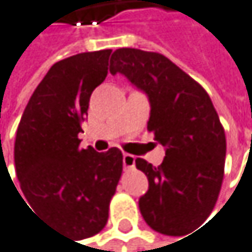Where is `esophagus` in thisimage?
<instances>
[{
	"label": "esophagus",
	"mask_w": 252,
	"mask_h": 252,
	"mask_svg": "<svg viewBox=\"0 0 252 252\" xmlns=\"http://www.w3.org/2000/svg\"><path fill=\"white\" fill-rule=\"evenodd\" d=\"M123 166H125V169L135 167V157L129 155V154H123Z\"/></svg>",
	"instance_id": "34e87169"
}]
</instances>
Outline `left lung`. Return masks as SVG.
Masks as SVG:
<instances>
[{
  "mask_svg": "<svg viewBox=\"0 0 252 252\" xmlns=\"http://www.w3.org/2000/svg\"><path fill=\"white\" fill-rule=\"evenodd\" d=\"M109 71L146 93L147 129L166 147L158 167L135 159L149 179L141 216L161 234L184 236L210 216L220 191L226 140L219 115L202 86L159 53L119 48Z\"/></svg>",
  "mask_w": 252,
  "mask_h": 252,
  "instance_id": "left-lung-1",
  "label": "left lung"
}]
</instances>
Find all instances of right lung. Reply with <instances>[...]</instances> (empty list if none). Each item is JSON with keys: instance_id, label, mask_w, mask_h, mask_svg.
Segmentation results:
<instances>
[{"instance_id": "add662e5", "label": "right lung", "mask_w": 252, "mask_h": 252, "mask_svg": "<svg viewBox=\"0 0 252 252\" xmlns=\"http://www.w3.org/2000/svg\"><path fill=\"white\" fill-rule=\"evenodd\" d=\"M111 51L80 53L54 63L16 130L15 169L27 207L79 240L105 228L123 170L117 147L108 152L79 147L90 97L108 76Z\"/></svg>"}]
</instances>
